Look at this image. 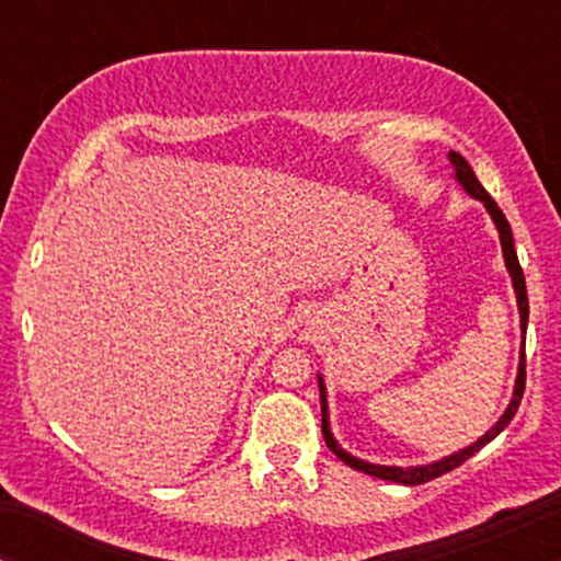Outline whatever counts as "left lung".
Segmentation results:
<instances>
[{
	"label": "left lung",
	"mask_w": 561,
	"mask_h": 561,
	"mask_svg": "<svg viewBox=\"0 0 561 561\" xmlns=\"http://www.w3.org/2000/svg\"><path fill=\"white\" fill-rule=\"evenodd\" d=\"M450 165H454V176L456 182L465 186L467 195H472L474 199H480L482 205H485L488 216L493 218L495 229H499V237H501V250H504V263H506V272L512 276V287L514 293H517V308H519V330L523 334L527 332V289H525V274H523V266H519L517 261V250H514V237H512V227H508L506 216L501 214V208L495 205V199L488 195L485 190H482V184L478 182V176H474L472 165L467 163L465 158L459 156V152H450L448 156ZM523 392H525V345H523V353H519V369H517V379H514V392H512V401H508L506 411L501 414V420L493 424L491 430H488L485 435L478 437V440L472 443V446L461 448V450H454L450 456H443V459L437 461H430V465H420V467H388V465H371V461H364L358 459V456L347 454V450L340 446L337 440H334L332 435V427H330V405H327V388H324V377L319 375V398H321V435H324L327 446L330 450H334V456L337 459H343L347 467L358 469V472L364 474H375L379 480H390V482H401V485H422V482H430L435 478H440V474L450 472V469H456L459 465H465L469 456H474L482 446H488V443L493 440L495 435L501 433V430L508 427V422L514 420V414H517L519 409V401H523Z\"/></svg>",
	"instance_id": "left-lung-1"
}]
</instances>
